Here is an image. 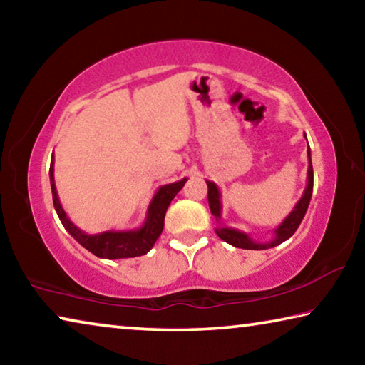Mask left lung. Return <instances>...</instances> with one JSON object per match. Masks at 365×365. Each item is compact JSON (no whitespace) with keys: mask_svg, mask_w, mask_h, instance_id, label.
Here are the masks:
<instances>
[{"mask_svg":"<svg viewBox=\"0 0 365 365\" xmlns=\"http://www.w3.org/2000/svg\"><path fill=\"white\" fill-rule=\"evenodd\" d=\"M304 137H306V135H304ZM307 159H309L307 185L304 188V193H302L301 200L296 202L293 211L289 212L285 217V220H283L282 224L275 228L274 237H272L270 242L259 243V242H256V240H252L248 233L240 232V230H237V228H230V227H217V228H215V233H217V237L220 240H224L225 243L235 246V248H243V250H269V248H274V246H279L283 242H287V240L296 232V228L299 227L302 217L306 215L309 202H311L312 187H314V172H312V160H311V150H309V145H307ZM206 183H207L209 207H211V212L215 217V220L220 222L222 202H220L219 187L214 182H209V180H206Z\"/></svg>","mask_w":365,"mask_h":365,"instance_id":"1","label":"left lung"}]
</instances>
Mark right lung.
Wrapping results in <instances>:
<instances>
[{
	"label": "right lung",
	"instance_id": "1",
	"mask_svg": "<svg viewBox=\"0 0 365 365\" xmlns=\"http://www.w3.org/2000/svg\"><path fill=\"white\" fill-rule=\"evenodd\" d=\"M187 180L188 178H182V180L178 182L159 187V190L153 196L150 206H148L146 219L140 228H135V230H108L90 235L80 230V228L67 217V214L63 206H61V201L58 197L56 185H54V156H51V165H49V183H51L53 205L58 212V217L63 222L66 230L69 232L85 250H88L90 252H93L95 256L101 259H125L146 255V252L153 248L154 243H156L159 235L163 233L164 217L165 212H168L170 201L174 200L178 191L183 188V185Z\"/></svg>",
	"mask_w": 365,
	"mask_h": 365
}]
</instances>
